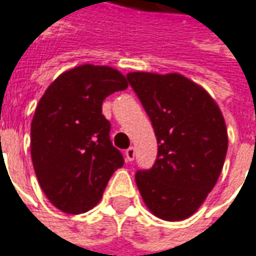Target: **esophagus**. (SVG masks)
Returning <instances> with one entry per match:
<instances>
[{
  "mask_svg": "<svg viewBox=\"0 0 256 256\" xmlns=\"http://www.w3.org/2000/svg\"><path fill=\"white\" fill-rule=\"evenodd\" d=\"M134 153H136V150H134V148L133 146H130L128 150H126V160L128 162H132L133 159H134Z\"/></svg>",
  "mask_w": 256,
  "mask_h": 256,
  "instance_id": "esophagus-1",
  "label": "esophagus"
}]
</instances>
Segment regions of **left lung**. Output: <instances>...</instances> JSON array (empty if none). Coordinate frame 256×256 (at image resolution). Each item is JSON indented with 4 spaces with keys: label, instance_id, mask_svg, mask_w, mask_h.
<instances>
[{
    "label": "left lung",
    "instance_id": "left-lung-1",
    "mask_svg": "<svg viewBox=\"0 0 256 256\" xmlns=\"http://www.w3.org/2000/svg\"><path fill=\"white\" fill-rule=\"evenodd\" d=\"M158 139V158L136 172L152 214L182 220L199 209L216 184L228 150V132L215 100L180 74L128 72Z\"/></svg>",
    "mask_w": 256,
    "mask_h": 256
}]
</instances>
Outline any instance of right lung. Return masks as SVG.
Masks as SVG:
<instances>
[{"mask_svg": "<svg viewBox=\"0 0 256 256\" xmlns=\"http://www.w3.org/2000/svg\"><path fill=\"white\" fill-rule=\"evenodd\" d=\"M126 88L120 72L84 64L58 76L40 98L31 122L32 166L42 192L66 214L94 208L124 163L102 106L107 96Z\"/></svg>", "mask_w": 256, "mask_h": 256, "instance_id": "obj_1", "label": "right lung"}]
</instances>
